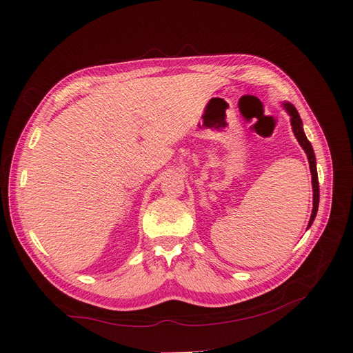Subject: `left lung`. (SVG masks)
Here are the masks:
<instances>
[{
	"label": "left lung",
	"instance_id": "left-lung-1",
	"mask_svg": "<svg viewBox=\"0 0 353 353\" xmlns=\"http://www.w3.org/2000/svg\"><path fill=\"white\" fill-rule=\"evenodd\" d=\"M283 108L285 110L288 112V115L291 117V127H292V132H294V137L297 138L299 144L305 150L306 156H308V162H310V170H311V176H312V191H314V203H312V212H311V219L308 223V228L312 224L314 219H316L317 215V209H319V177H317V167H316V154H314V150L311 142L306 138V134L303 132V124H302V119L301 115H299L297 109L292 106L291 103H283Z\"/></svg>",
	"mask_w": 353,
	"mask_h": 353
}]
</instances>
